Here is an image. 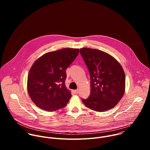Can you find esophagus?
I'll use <instances>...</instances> for the list:
<instances>
[{
	"mask_svg": "<svg viewBox=\"0 0 150 150\" xmlns=\"http://www.w3.org/2000/svg\"><path fill=\"white\" fill-rule=\"evenodd\" d=\"M74 93H75V94H77V93H78V92H79V90H78V89H77V90H74Z\"/></svg>",
	"mask_w": 150,
	"mask_h": 150,
	"instance_id": "34e87169",
	"label": "esophagus"
}]
</instances>
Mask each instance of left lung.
I'll use <instances>...</instances> for the list:
<instances>
[{"label":"left lung","instance_id":"obj_1","mask_svg":"<svg viewBox=\"0 0 150 150\" xmlns=\"http://www.w3.org/2000/svg\"><path fill=\"white\" fill-rule=\"evenodd\" d=\"M91 79V93L82 101L96 112L109 110L119 103L125 93V74L119 62L104 52L90 48L80 49Z\"/></svg>","mask_w":150,"mask_h":150}]
</instances>
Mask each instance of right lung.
<instances>
[{
    "label": "right lung",
    "mask_w": 150,
    "mask_h": 150,
    "mask_svg": "<svg viewBox=\"0 0 150 150\" xmlns=\"http://www.w3.org/2000/svg\"><path fill=\"white\" fill-rule=\"evenodd\" d=\"M78 53V49H62L34 62L28 75L27 91L38 108L54 112L67 105L72 95L65 86L66 70Z\"/></svg>",
    "instance_id": "right-lung-1"
}]
</instances>
